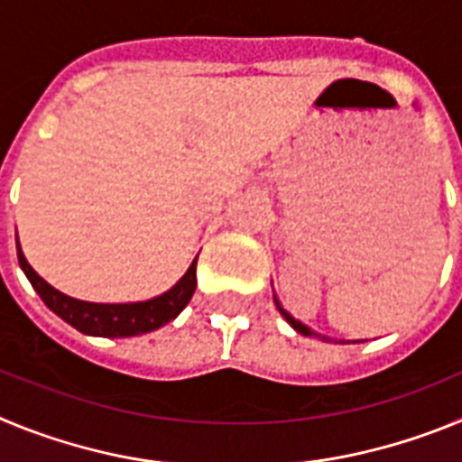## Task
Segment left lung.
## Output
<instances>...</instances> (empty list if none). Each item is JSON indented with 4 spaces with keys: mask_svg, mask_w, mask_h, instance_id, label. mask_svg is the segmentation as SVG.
<instances>
[{
    "mask_svg": "<svg viewBox=\"0 0 462 462\" xmlns=\"http://www.w3.org/2000/svg\"><path fill=\"white\" fill-rule=\"evenodd\" d=\"M275 305H277V310H280V314H282V317H284V319H287V321H289V324H291V326H293V330H298V333H300V336H308V337H319V340H326V342H328V340H330V337H324V336H317V333H314V330H310V328H308V326H305V324H300V321H298V319H293L291 314H289V312H287V310L282 308V305H280V300H277V298H275Z\"/></svg>",
    "mask_w": 462,
    "mask_h": 462,
    "instance_id": "8db88e82",
    "label": "left lung"
}]
</instances>
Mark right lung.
<instances>
[{
  "label": "right lung",
  "mask_w": 462,
  "mask_h": 462,
  "mask_svg": "<svg viewBox=\"0 0 462 462\" xmlns=\"http://www.w3.org/2000/svg\"><path fill=\"white\" fill-rule=\"evenodd\" d=\"M199 259V256H196ZM196 259L191 261V266L187 268L180 282L171 287L169 291L162 293L150 300H141V303H88V300H79L67 293L57 291L51 287L34 268L27 263L23 250L18 243V261L20 268L24 271L27 280L32 282V287L41 296V300L57 314L62 317L67 324L73 328L85 333V336H99V337H132L150 333V330L162 328L175 319L178 314L185 310L189 303L196 289Z\"/></svg>",
  "instance_id": "add662e5"
}]
</instances>
